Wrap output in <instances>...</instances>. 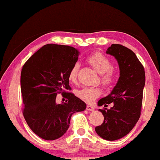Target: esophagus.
I'll list each match as a JSON object with an SVG mask.
<instances>
[{
    "label": "esophagus",
    "instance_id": "1",
    "mask_svg": "<svg viewBox=\"0 0 160 160\" xmlns=\"http://www.w3.org/2000/svg\"><path fill=\"white\" fill-rule=\"evenodd\" d=\"M86 109L88 111H90V112H93V111H94V108L92 106H90V105H88L86 107Z\"/></svg>",
    "mask_w": 160,
    "mask_h": 160
}]
</instances>
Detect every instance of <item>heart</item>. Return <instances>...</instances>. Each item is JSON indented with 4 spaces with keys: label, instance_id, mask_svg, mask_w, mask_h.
<instances>
[{
    "label": "heart",
    "instance_id": "obj_1",
    "mask_svg": "<svg viewBox=\"0 0 160 160\" xmlns=\"http://www.w3.org/2000/svg\"><path fill=\"white\" fill-rule=\"evenodd\" d=\"M88 61L94 69L102 74L101 80L104 86H110L114 81L115 74L112 68V62L106 56L100 53H94L88 58ZM80 64L75 63L70 68L68 73L70 82H75L77 80ZM101 90L98 88H83L77 91V96L82 101L89 104L92 103L101 94Z\"/></svg>",
    "mask_w": 160,
    "mask_h": 160
}]
</instances>
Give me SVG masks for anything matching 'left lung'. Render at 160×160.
Returning a JSON list of instances; mask_svg holds the SVG:
<instances>
[{
	"label": "left lung",
	"mask_w": 160,
	"mask_h": 160,
	"mask_svg": "<svg viewBox=\"0 0 160 160\" xmlns=\"http://www.w3.org/2000/svg\"><path fill=\"white\" fill-rule=\"evenodd\" d=\"M107 54L114 56L120 70V77L109 95L98 102L101 107L113 103L110 109H99L104 117L95 131L102 138L116 140L128 134L139 120L145 84L144 67L134 52L121 44H112Z\"/></svg>",
	"instance_id": "obj_1"
}]
</instances>
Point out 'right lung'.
<instances>
[{
  "mask_svg": "<svg viewBox=\"0 0 160 160\" xmlns=\"http://www.w3.org/2000/svg\"><path fill=\"white\" fill-rule=\"evenodd\" d=\"M79 51L69 46L47 44L35 52L22 68L23 116L29 128L41 138L53 140L65 134L72 115L86 104L71 92L68 73L78 60ZM67 100L57 104V94Z\"/></svg>",
  "mask_w": 160,
  "mask_h": 160,
  "instance_id": "1",
  "label": "right lung"
}]
</instances>
